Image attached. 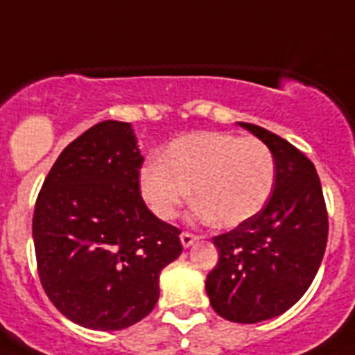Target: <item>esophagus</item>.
Returning <instances> with one entry per match:
<instances>
[{
  "mask_svg": "<svg viewBox=\"0 0 355 355\" xmlns=\"http://www.w3.org/2000/svg\"><path fill=\"white\" fill-rule=\"evenodd\" d=\"M197 239H199V236H195V234H189V232H182V234H180V241H182V245L186 248L191 247V245H193V243L197 241Z\"/></svg>",
  "mask_w": 355,
  "mask_h": 355,
  "instance_id": "esophagus-1",
  "label": "esophagus"
}]
</instances>
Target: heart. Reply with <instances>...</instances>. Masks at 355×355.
Returning <instances> with one entry per match:
<instances>
[{
	"mask_svg": "<svg viewBox=\"0 0 355 355\" xmlns=\"http://www.w3.org/2000/svg\"><path fill=\"white\" fill-rule=\"evenodd\" d=\"M275 156L252 136L230 132L186 134L164 150L162 162L139 171V193L160 219H175L195 191L202 219L239 227L265 206L275 186Z\"/></svg>",
	"mask_w": 355,
	"mask_h": 355,
	"instance_id": "heart-1",
	"label": "heart"
}]
</instances>
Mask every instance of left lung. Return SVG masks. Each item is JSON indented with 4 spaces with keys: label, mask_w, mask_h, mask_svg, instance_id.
<instances>
[{
    "label": "left lung",
    "mask_w": 355,
    "mask_h": 355,
    "mask_svg": "<svg viewBox=\"0 0 355 355\" xmlns=\"http://www.w3.org/2000/svg\"><path fill=\"white\" fill-rule=\"evenodd\" d=\"M239 125L275 156V186L252 219L214 237L219 261L206 293L223 319L254 324L286 313L308 291L324 256L328 211L308 156L267 128Z\"/></svg>",
    "instance_id": "8db88e82"
}]
</instances>
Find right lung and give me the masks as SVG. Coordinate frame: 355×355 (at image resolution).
I'll return each instance as SVG.
<instances>
[{
    "label": "right lung",
    "instance_id": "obj_1",
    "mask_svg": "<svg viewBox=\"0 0 355 355\" xmlns=\"http://www.w3.org/2000/svg\"><path fill=\"white\" fill-rule=\"evenodd\" d=\"M141 164L130 123H97L60 153L36 199L42 287L64 317L90 330H123L147 317L162 269L182 252L180 230L141 199Z\"/></svg>",
    "mask_w": 355,
    "mask_h": 355
}]
</instances>
